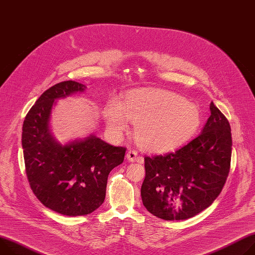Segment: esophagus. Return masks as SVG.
<instances>
[{
  "label": "esophagus",
  "instance_id": "34e87169",
  "mask_svg": "<svg viewBox=\"0 0 255 255\" xmlns=\"http://www.w3.org/2000/svg\"><path fill=\"white\" fill-rule=\"evenodd\" d=\"M126 157L129 161H139L140 160V157L138 156V153L135 151V150H129L126 154Z\"/></svg>",
  "mask_w": 255,
  "mask_h": 255
}]
</instances>
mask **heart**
Returning a JSON list of instances; mask_svg holds the SVG:
<instances>
[{
    "label": "heart",
    "instance_id": "b5f03b06",
    "mask_svg": "<svg viewBox=\"0 0 255 255\" xmlns=\"http://www.w3.org/2000/svg\"><path fill=\"white\" fill-rule=\"evenodd\" d=\"M104 117L115 135L122 134L129 121L134 123L137 144L152 153L172 151L183 145L201 123L197 105L161 88L131 90L120 104L107 105Z\"/></svg>",
    "mask_w": 255,
    "mask_h": 255
}]
</instances>
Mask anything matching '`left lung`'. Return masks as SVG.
I'll list each match as a JSON object with an SVG mask.
<instances>
[{
	"mask_svg": "<svg viewBox=\"0 0 255 255\" xmlns=\"http://www.w3.org/2000/svg\"><path fill=\"white\" fill-rule=\"evenodd\" d=\"M201 133L174 152L144 157L141 198L146 210L166 221L192 218L220 195L231 167L229 121L211 104Z\"/></svg>",
	"mask_w": 255,
	"mask_h": 255,
	"instance_id": "1",
	"label": "left lung"
}]
</instances>
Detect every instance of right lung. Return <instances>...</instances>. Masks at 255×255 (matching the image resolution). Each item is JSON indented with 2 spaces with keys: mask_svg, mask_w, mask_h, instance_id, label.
Here are the masks:
<instances>
[{
  "mask_svg": "<svg viewBox=\"0 0 255 255\" xmlns=\"http://www.w3.org/2000/svg\"><path fill=\"white\" fill-rule=\"evenodd\" d=\"M85 85L63 81L45 90L27 113L22 147L30 188L50 210L65 216L95 212L106 197L110 172L123 163L126 147L113 146L90 135L62 145L50 132L55 100L83 91Z\"/></svg>",
  "mask_w": 255,
  "mask_h": 255,
  "instance_id": "add662e5",
  "label": "right lung"
}]
</instances>
